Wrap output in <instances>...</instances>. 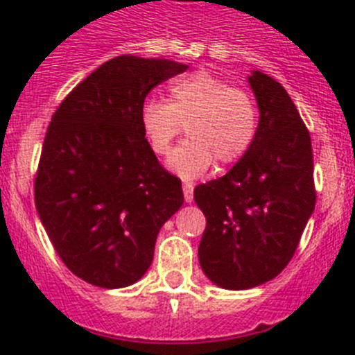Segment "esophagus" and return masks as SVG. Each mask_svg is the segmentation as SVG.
Returning a JSON list of instances; mask_svg holds the SVG:
<instances>
[{"label": "esophagus", "mask_w": 355, "mask_h": 355, "mask_svg": "<svg viewBox=\"0 0 355 355\" xmlns=\"http://www.w3.org/2000/svg\"><path fill=\"white\" fill-rule=\"evenodd\" d=\"M183 193H184V200H187V202H192L193 200V184L183 183Z\"/></svg>", "instance_id": "34e87169"}]
</instances>
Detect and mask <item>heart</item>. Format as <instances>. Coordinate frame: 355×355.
I'll return each instance as SVG.
<instances>
[{
	"mask_svg": "<svg viewBox=\"0 0 355 355\" xmlns=\"http://www.w3.org/2000/svg\"><path fill=\"white\" fill-rule=\"evenodd\" d=\"M140 128L156 156H165L183 126L188 139L168 159V167L192 180L215 159L231 165L245 155L258 133V108L241 89L209 72L180 78L168 87V101L147 99L140 106Z\"/></svg>",
	"mask_w": 355,
	"mask_h": 355,
	"instance_id": "heart-1",
	"label": "heart"
}]
</instances>
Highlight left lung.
Returning <instances> with one entry per match:
<instances>
[{
    "label": "left lung",
    "instance_id": "left-lung-1",
    "mask_svg": "<svg viewBox=\"0 0 355 355\" xmlns=\"http://www.w3.org/2000/svg\"><path fill=\"white\" fill-rule=\"evenodd\" d=\"M249 85L259 108L252 146L227 174L193 190L206 216L200 268L225 290L281 274L316 202L311 137L297 106L265 72L252 71Z\"/></svg>",
    "mask_w": 355,
    "mask_h": 355
}]
</instances>
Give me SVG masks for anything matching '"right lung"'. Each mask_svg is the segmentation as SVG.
Masks as SVG:
<instances>
[{"mask_svg":"<svg viewBox=\"0 0 355 355\" xmlns=\"http://www.w3.org/2000/svg\"><path fill=\"white\" fill-rule=\"evenodd\" d=\"M188 65L122 55L76 85L56 108L35 175V206L69 270L99 288L137 283L159 229L183 205L181 181L159 165L140 106Z\"/></svg>","mask_w":355,"mask_h":355,"instance_id":"right-lung-1","label":"right lung"}]
</instances>
